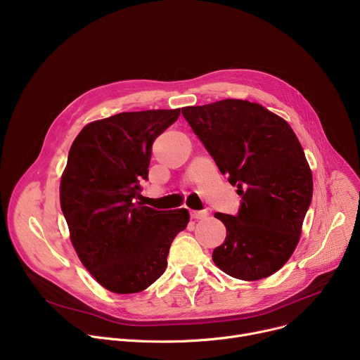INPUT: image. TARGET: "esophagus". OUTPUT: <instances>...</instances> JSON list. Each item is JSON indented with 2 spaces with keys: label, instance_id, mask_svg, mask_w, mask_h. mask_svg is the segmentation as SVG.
I'll return each instance as SVG.
<instances>
[{
  "label": "esophagus",
  "instance_id": "esophagus-1",
  "mask_svg": "<svg viewBox=\"0 0 360 360\" xmlns=\"http://www.w3.org/2000/svg\"><path fill=\"white\" fill-rule=\"evenodd\" d=\"M207 217L206 210H190V218L192 219H203Z\"/></svg>",
  "mask_w": 360,
  "mask_h": 360
}]
</instances>
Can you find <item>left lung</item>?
<instances>
[{"label":"left lung","mask_w":360,"mask_h":360,"mask_svg":"<svg viewBox=\"0 0 360 360\" xmlns=\"http://www.w3.org/2000/svg\"><path fill=\"white\" fill-rule=\"evenodd\" d=\"M181 113L237 193L238 215L217 212L226 228L214 263L240 281L276 273L297 248L312 199V173L289 123L259 103L225 98Z\"/></svg>","instance_id":"1"}]
</instances>
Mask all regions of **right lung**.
<instances>
[{"instance_id":"obj_1","label":"right lung","mask_w":360,"mask_h":360,"mask_svg":"<svg viewBox=\"0 0 360 360\" xmlns=\"http://www.w3.org/2000/svg\"><path fill=\"white\" fill-rule=\"evenodd\" d=\"M179 116L180 109L119 113L86 124L71 145L59 186L60 209L81 263L110 292L151 286L188 224L187 209L155 210L139 193L153 142Z\"/></svg>"}]
</instances>
